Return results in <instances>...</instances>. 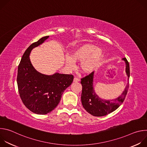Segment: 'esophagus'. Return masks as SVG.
<instances>
[{
    "label": "esophagus",
    "instance_id": "1",
    "mask_svg": "<svg viewBox=\"0 0 147 147\" xmlns=\"http://www.w3.org/2000/svg\"><path fill=\"white\" fill-rule=\"evenodd\" d=\"M79 81H80L79 78H77V77H74V79H73V82H78Z\"/></svg>",
    "mask_w": 147,
    "mask_h": 147
}]
</instances>
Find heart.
Masks as SVG:
<instances>
[{"label": "heart", "instance_id": "b5f03b06", "mask_svg": "<svg viewBox=\"0 0 147 147\" xmlns=\"http://www.w3.org/2000/svg\"><path fill=\"white\" fill-rule=\"evenodd\" d=\"M103 56V51L101 48L91 44L82 45L75 49L70 54V57L66 58L67 66L72 69L73 62H79L80 70L84 73L92 72L98 66Z\"/></svg>", "mask_w": 147, "mask_h": 147}]
</instances>
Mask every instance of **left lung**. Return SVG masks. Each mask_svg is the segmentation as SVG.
Masks as SVG:
<instances>
[{
  "label": "left lung",
  "instance_id": "obj_1",
  "mask_svg": "<svg viewBox=\"0 0 147 147\" xmlns=\"http://www.w3.org/2000/svg\"><path fill=\"white\" fill-rule=\"evenodd\" d=\"M123 60L125 63L126 65L125 72L129 78V63L125 57L123 58ZM93 78L94 72L81 79V84L82 85L81 99L82 105L87 112L92 116L97 117L106 116L116 110L123 102L127 94L129 83L127 84L121 95L117 98L112 100H104L99 98L94 91Z\"/></svg>",
  "mask_w": 147,
  "mask_h": 147
}]
</instances>
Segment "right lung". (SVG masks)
Here are the masks:
<instances>
[{
	"label": "right lung",
	"mask_w": 147,
	"mask_h": 147,
	"mask_svg": "<svg viewBox=\"0 0 147 147\" xmlns=\"http://www.w3.org/2000/svg\"><path fill=\"white\" fill-rule=\"evenodd\" d=\"M48 37L41 38L32 44L25 51L18 67L17 82L20 96L30 111L38 115H45L55 109L74 78L72 74L45 75L32 66L29 57L31 50Z\"/></svg>",
	"instance_id": "add662e5"
}]
</instances>
